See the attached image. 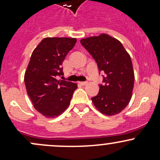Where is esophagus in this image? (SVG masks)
<instances>
[{
	"label": "esophagus",
	"mask_w": 160,
	"mask_h": 160,
	"mask_svg": "<svg viewBox=\"0 0 160 160\" xmlns=\"http://www.w3.org/2000/svg\"><path fill=\"white\" fill-rule=\"evenodd\" d=\"M79 83H80L81 86H85V85H87L88 83H87V82H80Z\"/></svg>",
	"instance_id": "1"
}]
</instances>
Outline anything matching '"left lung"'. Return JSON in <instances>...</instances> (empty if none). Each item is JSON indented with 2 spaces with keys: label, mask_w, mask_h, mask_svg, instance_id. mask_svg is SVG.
<instances>
[{
  "label": "left lung",
  "mask_w": 160,
  "mask_h": 160,
  "mask_svg": "<svg viewBox=\"0 0 160 160\" xmlns=\"http://www.w3.org/2000/svg\"><path fill=\"white\" fill-rule=\"evenodd\" d=\"M80 43L104 72L99 92L92 97L93 105L104 115H115L128 105L132 96L134 73L132 61L120 41L108 34L83 38Z\"/></svg>",
  "instance_id": "obj_1"
}]
</instances>
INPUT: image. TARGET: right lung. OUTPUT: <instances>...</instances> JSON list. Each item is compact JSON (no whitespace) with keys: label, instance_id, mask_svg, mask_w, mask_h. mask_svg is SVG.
I'll return each mask as SVG.
<instances>
[{"label":"right lung","instance_id":"1","mask_svg":"<svg viewBox=\"0 0 160 160\" xmlns=\"http://www.w3.org/2000/svg\"><path fill=\"white\" fill-rule=\"evenodd\" d=\"M76 42L75 38H45L32 53L24 75L26 92L34 108L48 118L65 111L77 88L76 83L56 79L64 74L62 63Z\"/></svg>","mask_w":160,"mask_h":160}]
</instances>
